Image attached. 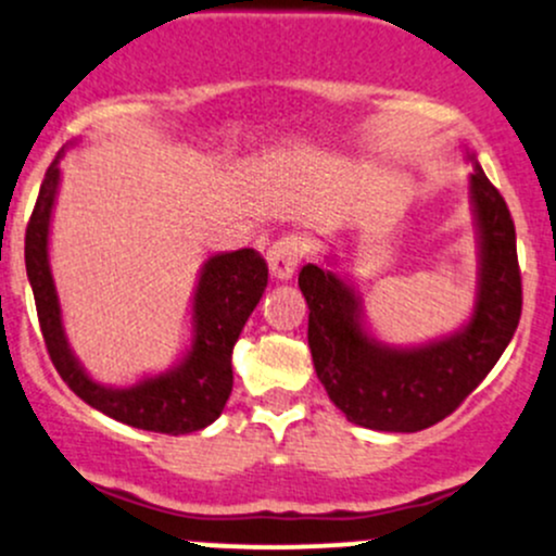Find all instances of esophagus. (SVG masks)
<instances>
[{
  "instance_id": "1",
  "label": "esophagus",
  "mask_w": 556,
  "mask_h": 556,
  "mask_svg": "<svg viewBox=\"0 0 556 556\" xmlns=\"http://www.w3.org/2000/svg\"><path fill=\"white\" fill-rule=\"evenodd\" d=\"M304 254H307V241L302 236H296V232H291V236L278 238L267 249V265H270V273L278 280H289L294 276L296 265H300Z\"/></svg>"
}]
</instances>
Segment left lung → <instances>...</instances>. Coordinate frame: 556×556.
I'll list each match as a JSON object with an SVG mask.
<instances>
[{"label": "left lung", "mask_w": 556, "mask_h": 556, "mask_svg": "<svg viewBox=\"0 0 556 556\" xmlns=\"http://www.w3.org/2000/svg\"><path fill=\"white\" fill-rule=\"evenodd\" d=\"M471 201L482 238L480 296L469 326L419 350H387L361 328V307L333 273L304 265L307 342L331 403L361 427L419 432L451 416L477 390L515 337L522 315V276L509 206L471 161Z\"/></svg>", "instance_id": "8db88e82"}]
</instances>
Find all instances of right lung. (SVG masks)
<instances>
[{"instance_id":"add662e5","label":"right lung","mask_w":556,"mask_h":556,"mask_svg":"<svg viewBox=\"0 0 556 556\" xmlns=\"http://www.w3.org/2000/svg\"><path fill=\"white\" fill-rule=\"evenodd\" d=\"M58 161L61 153L47 169L26 228V273L52 366L76 395L111 419L148 432H199L217 419L228 403L232 390L230 355L243 324L265 294L267 262L254 249L212 256L195 291V339L182 366L172 374L140 381L129 390H105L81 371L65 344L55 283L47 265V230L61 180Z\"/></svg>"}]
</instances>
